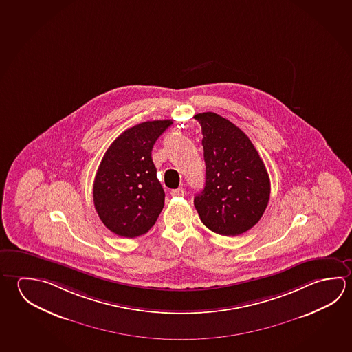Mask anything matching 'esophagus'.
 I'll list each match as a JSON object with an SVG mask.
<instances>
[{
    "label": "esophagus",
    "instance_id": "1",
    "mask_svg": "<svg viewBox=\"0 0 352 352\" xmlns=\"http://www.w3.org/2000/svg\"><path fill=\"white\" fill-rule=\"evenodd\" d=\"M170 194H172V197H184L185 191L183 188H178V189L170 191Z\"/></svg>",
    "mask_w": 352,
    "mask_h": 352
}]
</instances>
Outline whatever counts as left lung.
<instances>
[{"instance_id": "obj_1", "label": "left lung", "mask_w": 352, "mask_h": 352, "mask_svg": "<svg viewBox=\"0 0 352 352\" xmlns=\"http://www.w3.org/2000/svg\"><path fill=\"white\" fill-rule=\"evenodd\" d=\"M203 132L205 186L194 197L200 220L222 236L252 228L270 201L265 163L245 132L214 112L194 116Z\"/></svg>"}]
</instances>
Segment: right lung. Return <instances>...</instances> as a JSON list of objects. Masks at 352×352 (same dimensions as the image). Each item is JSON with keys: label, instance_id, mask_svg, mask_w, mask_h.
I'll return each mask as SVG.
<instances>
[{"label": "right lung", "instance_id": "right-lung-1", "mask_svg": "<svg viewBox=\"0 0 352 352\" xmlns=\"http://www.w3.org/2000/svg\"><path fill=\"white\" fill-rule=\"evenodd\" d=\"M173 124L157 120L122 132L106 151L94 180L95 209L113 234L133 239L148 232L164 206L152 161L155 141Z\"/></svg>", "mask_w": 352, "mask_h": 352}]
</instances>
